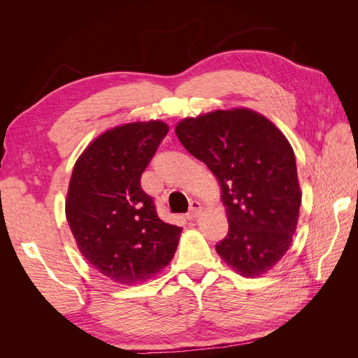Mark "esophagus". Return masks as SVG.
<instances>
[{
	"mask_svg": "<svg viewBox=\"0 0 358 358\" xmlns=\"http://www.w3.org/2000/svg\"><path fill=\"white\" fill-rule=\"evenodd\" d=\"M200 212H201V204L197 200H192L191 204H189V210L187 213V218L188 220H194Z\"/></svg>",
	"mask_w": 358,
	"mask_h": 358,
	"instance_id": "1",
	"label": "esophagus"
}]
</instances>
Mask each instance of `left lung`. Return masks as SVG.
I'll list each match as a JSON object with an SVG mask.
<instances>
[{"label":"left lung","instance_id":"left-lung-1","mask_svg":"<svg viewBox=\"0 0 358 358\" xmlns=\"http://www.w3.org/2000/svg\"><path fill=\"white\" fill-rule=\"evenodd\" d=\"M176 136L218 178L229 234L216 252L243 276H259L285 255L296 231L301 194L288 140L248 109L187 117Z\"/></svg>","mask_w":358,"mask_h":358}]
</instances>
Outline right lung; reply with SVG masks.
I'll list each match as a JSON object with an SVG mask.
<instances>
[{"mask_svg": "<svg viewBox=\"0 0 358 358\" xmlns=\"http://www.w3.org/2000/svg\"><path fill=\"white\" fill-rule=\"evenodd\" d=\"M167 133L161 121L116 127L73 169L66 203L71 233L90 264L115 282L146 280L176 252L182 229L158 218L155 200L140 185Z\"/></svg>", "mask_w": 358, "mask_h": 358, "instance_id": "obj_1", "label": "right lung"}]
</instances>
